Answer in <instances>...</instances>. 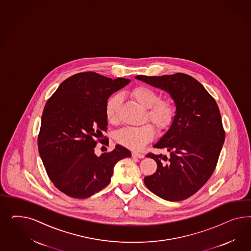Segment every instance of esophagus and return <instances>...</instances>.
<instances>
[{
    "mask_svg": "<svg viewBox=\"0 0 251 251\" xmlns=\"http://www.w3.org/2000/svg\"><path fill=\"white\" fill-rule=\"evenodd\" d=\"M131 155H132V157H135V158H144V157H145V154H144V153L135 152V151H133V152H131Z\"/></svg>",
    "mask_w": 251,
    "mask_h": 251,
    "instance_id": "esophagus-1",
    "label": "esophagus"
}]
</instances>
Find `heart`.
<instances>
[{
	"label": "heart",
	"mask_w": 251,
	"mask_h": 251,
	"mask_svg": "<svg viewBox=\"0 0 251 251\" xmlns=\"http://www.w3.org/2000/svg\"><path fill=\"white\" fill-rule=\"evenodd\" d=\"M130 98L140 106L147 108V119L158 129H167L176 117V106L171 99H159V94L149 86L138 85L129 92ZM120 99L117 95L110 97L106 101L105 115L106 121L114 123L117 121V112ZM154 136V129L151 124L146 123L138 127H127L120 129L116 134L119 144L132 150L143 148Z\"/></svg>",
	"instance_id": "obj_1"
}]
</instances>
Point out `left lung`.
Returning <instances> with one entry per match:
<instances>
[{
    "label": "left lung",
    "mask_w": 251,
    "mask_h": 251,
    "mask_svg": "<svg viewBox=\"0 0 251 251\" xmlns=\"http://www.w3.org/2000/svg\"><path fill=\"white\" fill-rule=\"evenodd\" d=\"M136 79L168 92L176 106L170 129L153 145L169 155L146 154L156 162L157 169L145 176V186L167 201L188 199L209 180L217 165L226 138L219 107L202 84L188 75Z\"/></svg>",
    "instance_id": "left-lung-1"
}]
</instances>
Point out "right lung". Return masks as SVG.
Instances as JSON below:
<instances>
[{
    "label": "right lung",
    "instance_id": "right-lung-1",
    "mask_svg": "<svg viewBox=\"0 0 251 251\" xmlns=\"http://www.w3.org/2000/svg\"><path fill=\"white\" fill-rule=\"evenodd\" d=\"M129 82L94 72L79 73L63 81L47 101L38 152L50 179L69 197L85 199L103 190L115 165L130 157L129 150L120 145L100 156L95 153L99 142L108 145V139H101L107 129L106 101Z\"/></svg>",
    "mask_w": 251,
    "mask_h": 251
}]
</instances>
